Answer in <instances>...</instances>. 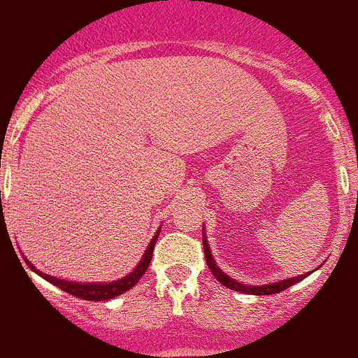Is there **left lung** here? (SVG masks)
<instances>
[{
    "mask_svg": "<svg viewBox=\"0 0 358 358\" xmlns=\"http://www.w3.org/2000/svg\"><path fill=\"white\" fill-rule=\"evenodd\" d=\"M203 250H205V261H207V266L208 269L212 271V274L215 276V279L219 282H222L224 286L231 287L234 291H239V293H248V294H257V296H266V294H274V293H279V291H285L287 289L289 286L296 285V282L301 281V279H305L308 274H301V276H296V278H289V279H285V281H279V282H271V285H264V286H245V285H241V282H237L236 279H232L231 276H227L225 273H222V271L217 268V264L213 262L212 259V254H210V249H208V242L205 239V234H203Z\"/></svg>",
    "mask_w": 358,
    "mask_h": 358,
    "instance_id": "obj_1",
    "label": "left lung"
}]
</instances>
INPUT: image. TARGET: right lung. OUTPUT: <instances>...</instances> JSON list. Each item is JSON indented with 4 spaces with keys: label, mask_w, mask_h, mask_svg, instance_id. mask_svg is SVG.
<instances>
[{
    "label": "right lung",
    "mask_w": 358,
    "mask_h": 358,
    "mask_svg": "<svg viewBox=\"0 0 358 358\" xmlns=\"http://www.w3.org/2000/svg\"><path fill=\"white\" fill-rule=\"evenodd\" d=\"M158 236H159V232L156 234L155 239L151 241L150 248L146 249L145 256H143L141 261H139V264L136 266V269H134L133 273L127 274L126 278L117 279V281H114V282H106V285H101V282L99 285H92V282H90V285H87V282L80 285V282L64 281V279H57L53 276H48V274H45V273H40V271L35 269V266L30 264V262H28V266H30V268L34 269L36 274H40L43 279H47L48 282H52V285L60 287L62 291L72 294V296L85 299V301H106V299L116 298V296H119V294L126 293L129 287H133L139 281V279H141L143 274L146 273L148 266H150L151 257H153L155 244H156V239H158Z\"/></svg>",
    "instance_id": "obj_1"
}]
</instances>
